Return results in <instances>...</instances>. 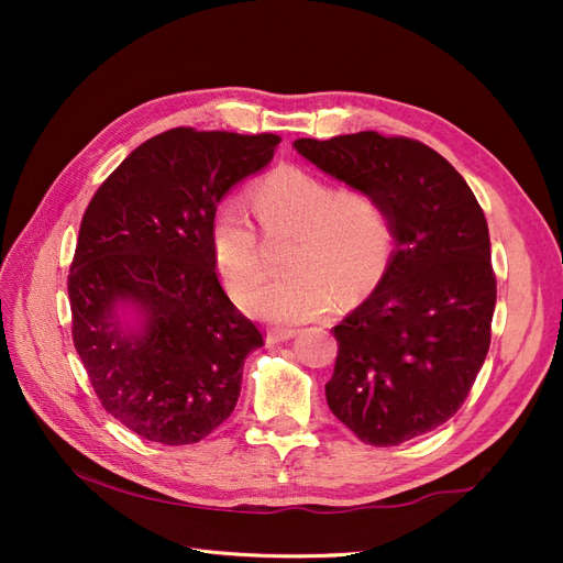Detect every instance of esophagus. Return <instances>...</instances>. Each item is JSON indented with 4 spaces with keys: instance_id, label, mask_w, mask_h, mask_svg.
<instances>
[{
    "instance_id": "esophagus-1",
    "label": "esophagus",
    "mask_w": 563,
    "mask_h": 563,
    "mask_svg": "<svg viewBox=\"0 0 563 563\" xmlns=\"http://www.w3.org/2000/svg\"><path fill=\"white\" fill-rule=\"evenodd\" d=\"M296 333H298L296 329H269V331H267V343H269V345L286 343V340H291Z\"/></svg>"
}]
</instances>
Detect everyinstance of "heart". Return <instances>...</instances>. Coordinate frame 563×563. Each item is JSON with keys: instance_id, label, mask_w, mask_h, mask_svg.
<instances>
[{"instance_id": "obj_1", "label": "heart", "mask_w": 563, "mask_h": 563, "mask_svg": "<svg viewBox=\"0 0 563 563\" xmlns=\"http://www.w3.org/2000/svg\"><path fill=\"white\" fill-rule=\"evenodd\" d=\"M267 240L294 234L288 277L265 286L249 310L277 327H298L329 314L338 291L360 296L376 286L395 253V223L383 199L362 187H338L296 164L269 172L249 195ZM211 253L234 300H249L265 279L263 244L236 203L213 218Z\"/></svg>"}]
</instances>
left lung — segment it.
<instances>
[{
  "instance_id": "left-lung-1",
  "label": "left lung",
  "mask_w": 563,
  "mask_h": 563,
  "mask_svg": "<svg viewBox=\"0 0 563 563\" xmlns=\"http://www.w3.org/2000/svg\"><path fill=\"white\" fill-rule=\"evenodd\" d=\"M294 147L323 174L378 195L397 249L385 277L333 327V416L364 444L397 446L457 413L490 345L496 275L479 201L420 141L360 131Z\"/></svg>"
}]
</instances>
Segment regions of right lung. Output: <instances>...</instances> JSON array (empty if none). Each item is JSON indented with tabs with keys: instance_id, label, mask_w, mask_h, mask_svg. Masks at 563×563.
<instances>
[{
	"instance_id": "obj_1",
	"label": "right lung",
	"mask_w": 563,
	"mask_h": 563,
	"mask_svg": "<svg viewBox=\"0 0 563 563\" xmlns=\"http://www.w3.org/2000/svg\"><path fill=\"white\" fill-rule=\"evenodd\" d=\"M279 135L178 126L135 147L81 218L67 277L73 340L106 411L147 441L195 444L240 399L263 333L234 308L211 253L218 201ZM133 303L142 329L118 321Z\"/></svg>"
}]
</instances>
